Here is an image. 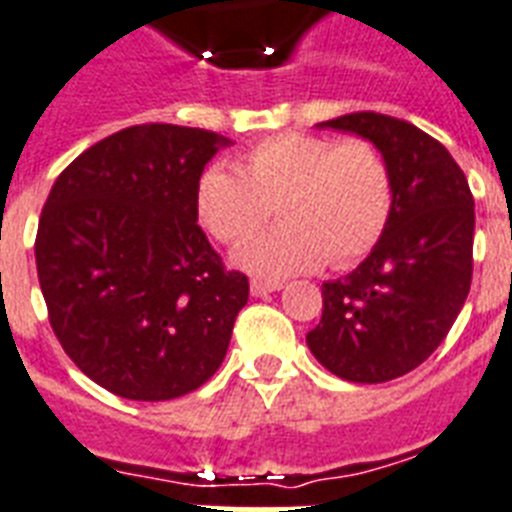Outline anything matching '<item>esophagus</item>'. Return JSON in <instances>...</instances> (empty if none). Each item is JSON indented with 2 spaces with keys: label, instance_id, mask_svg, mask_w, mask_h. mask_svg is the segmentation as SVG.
Wrapping results in <instances>:
<instances>
[{
  "label": "esophagus",
  "instance_id": "1",
  "mask_svg": "<svg viewBox=\"0 0 512 512\" xmlns=\"http://www.w3.org/2000/svg\"><path fill=\"white\" fill-rule=\"evenodd\" d=\"M278 289H281V284H278V281H263V278H252V281H249V292L255 294V297L278 292Z\"/></svg>",
  "mask_w": 512,
  "mask_h": 512
}]
</instances>
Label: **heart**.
Masks as SVG:
<instances>
[{
    "label": "heart",
    "mask_w": 512,
    "mask_h": 512,
    "mask_svg": "<svg viewBox=\"0 0 512 512\" xmlns=\"http://www.w3.org/2000/svg\"><path fill=\"white\" fill-rule=\"evenodd\" d=\"M234 167L202 170L194 210L215 242L242 244L276 205L281 226L236 252L257 276L284 278L326 260L347 268L376 247L392 218V170L368 139L276 134L244 149Z\"/></svg>",
    "instance_id": "obj_1"
}]
</instances>
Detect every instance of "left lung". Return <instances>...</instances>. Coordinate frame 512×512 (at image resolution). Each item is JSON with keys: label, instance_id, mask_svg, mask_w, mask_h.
<instances>
[{"label": "left lung", "instance_id": "obj_1", "mask_svg": "<svg viewBox=\"0 0 512 512\" xmlns=\"http://www.w3.org/2000/svg\"><path fill=\"white\" fill-rule=\"evenodd\" d=\"M321 126L365 136L384 152L394 207L371 255L323 284L321 323L307 347L344 381L384 384L429 360L468 297L473 194L444 144L407 120L365 110Z\"/></svg>", "mask_w": 512, "mask_h": 512}]
</instances>
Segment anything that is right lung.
I'll use <instances>...</instances> for the list:
<instances>
[{
	"mask_svg": "<svg viewBox=\"0 0 512 512\" xmlns=\"http://www.w3.org/2000/svg\"><path fill=\"white\" fill-rule=\"evenodd\" d=\"M226 139L141 123L62 170L36 231V270L65 355L126 400L194 392L226 357L249 281L197 223L194 189Z\"/></svg>",
	"mask_w": 512,
	"mask_h": 512,
	"instance_id": "1",
	"label": "right lung"
}]
</instances>
